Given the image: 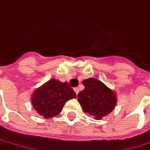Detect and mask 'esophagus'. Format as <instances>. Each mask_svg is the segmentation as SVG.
<instances>
[{
	"label": "esophagus",
	"instance_id": "obj_1",
	"mask_svg": "<svg viewBox=\"0 0 150 150\" xmlns=\"http://www.w3.org/2000/svg\"><path fill=\"white\" fill-rule=\"evenodd\" d=\"M74 91H75V93H76L77 94H78V93H79V88H74Z\"/></svg>",
	"mask_w": 150,
	"mask_h": 150
}]
</instances>
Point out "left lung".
Here are the masks:
<instances>
[{
  "label": "left lung",
  "mask_w": 150,
  "mask_h": 150,
  "mask_svg": "<svg viewBox=\"0 0 150 150\" xmlns=\"http://www.w3.org/2000/svg\"><path fill=\"white\" fill-rule=\"evenodd\" d=\"M85 88L78 94V100L84 112L101 119L112 111L117 103L115 92L96 78L84 79Z\"/></svg>",
  "instance_id": "8db88e82"
}]
</instances>
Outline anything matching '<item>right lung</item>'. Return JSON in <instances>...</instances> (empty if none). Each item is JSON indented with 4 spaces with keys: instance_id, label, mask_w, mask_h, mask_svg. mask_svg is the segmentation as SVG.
Returning a JSON list of instances; mask_svg holds the SVG:
<instances>
[{
    "instance_id": "1",
    "label": "right lung",
    "mask_w": 150,
    "mask_h": 150,
    "mask_svg": "<svg viewBox=\"0 0 150 150\" xmlns=\"http://www.w3.org/2000/svg\"><path fill=\"white\" fill-rule=\"evenodd\" d=\"M76 98V93L67 83L52 78L33 93L31 101L40 115L49 118L60 113L67 101Z\"/></svg>"
}]
</instances>
